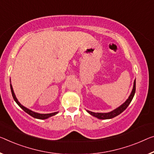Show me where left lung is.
Masks as SVG:
<instances>
[{"mask_svg": "<svg viewBox=\"0 0 154 154\" xmlns=\"http://www.w3.org/2000/svg\"><path fill=\"white\" fill-rule=\"evenodd\" d=\"M135 92H136V80H134L133 89H132V91L131 94H130L129 98L127 99V100L125 101L122 105H120L119 107H118L117 109H116L112 111V112H109V113H95V112H89L88 110H87V112L89 113H90V114L93 116L98 118L99 119H110V118H114L126 109L127 107H128L129 105L130 104V103L131 102L132 99H133Z\"/></svg>", "mask_w": 154, "mask_h": 154, "instance_id": "obj_1", "label": "left lung"}]
</instances>
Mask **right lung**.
<instances>
[{"label":"right lung","instance_id":"1","mask_svg":"<svg viewBox=\"0 0 154 154\" xmlns=\"http://www.w3.org/2000/svg\"><path fill=\"white\" fill-rule=\"evenodd\" d=\"M10 88H11V94H12V96H13V98L14 99V100L16 101V103L18 104V106H19V107L21 109H23L24 110L26 113H27L28 114L31 116L34 117L35 118H38V119L43 120V119H47V118H48L49 117H51V116H52L56 115V113H58V112H54V113H46V114H42V113H36V112H32V111H31L29 109H28L27 108L25 107L24 106H23L22 105H21V104L17 100V98H16V96H15V94H14V90H13V88H12V86H11V85H10Z\"/></svg>","mask_w":154,"mask_h":154}]
</instances>
